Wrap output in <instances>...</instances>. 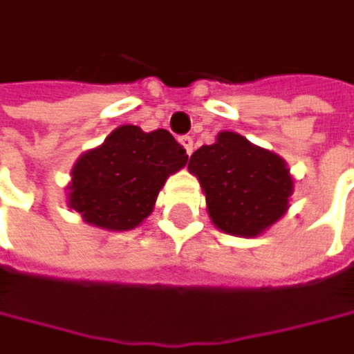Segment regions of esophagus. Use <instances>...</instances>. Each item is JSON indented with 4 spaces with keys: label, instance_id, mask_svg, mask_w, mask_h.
<instances>
[{
    "label": "esophagus",
    "instance_id": "esophagus-1",
    "mask_svg": "<svg viewBox=\"0 0 354 354\" xmlns=\"http://www.w3.org/2000/svg\"><path fill=\"white\" fill-rule=\"evenodd\" d=\"M180 143H182V147L186 149V153L190 156V153H192V137H188V135H182V137H180Z\"/></svg>",
    "mask_w": 354,
    "mask_h": 354
}]
</instances>
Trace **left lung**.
I'll list each match as a JSON object with an SVG mask.
<instances>
[{"mask_svg":"<svg viewBox=\"0 0 354 354\" xmlns=\"http://www.w3.org/2000/svg\"><path fill=\"white\" fill-rule=\"evenodd\" d=\"M188 170L201 182L211 221L225 234L260 236L289 209L293 178L285 160L238 133L221 131L213 145L198 147Z\"/></svg>","mask_w":354,"mask_h":354,"instance_id":"left-lung-1","label":"left lung"}]
</instances>
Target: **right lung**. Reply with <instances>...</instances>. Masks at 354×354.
<instances>
[{
    "mask_svg": "<svg viewBox=\"0 0 354 354\" xmlns=\"http://www.w3.org/2000/svg\"><path fill=\"white\" fill-rule=\"evenodd\" d=\"M186 162L184 147L166 129L143 133L122 124L75 162L67 203L96 227L133 230L153 211L168 176Z\"/></svg>",
    "mask_w": 354,
    "mask_h": 354,
    "instance_id": "right-lung-1",
    "label": "right lung"
}]
</instances>
